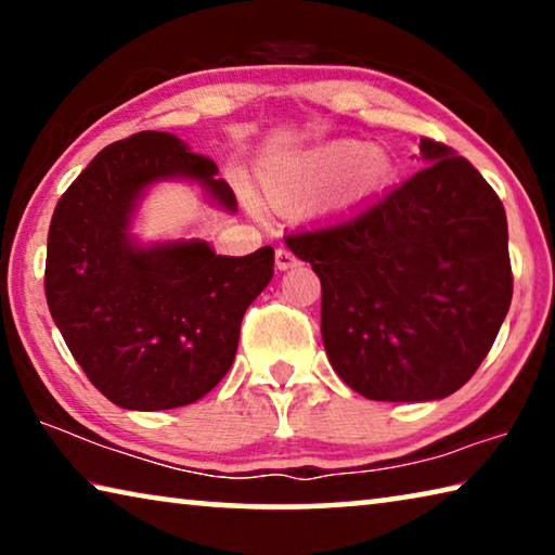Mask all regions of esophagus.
Listing matches in <instances>:
<instances>
[{
  "mask_svg": "<svg viewBox=\"0 0 555 555\" xmlns=\"http://www.w3.org/2000/svg\"><path fill=\"white\" fill-rule=\"evenodd\" d=\"M274 261H276V269H279V271H286V269L298 267V259H296L294 255H291L288 249H276Z\"/></svg>",
  "mask_w": 555,
  "mask_h": 555,
  "instance_id": "1",
  "label": "esophagus"
}]
</instances>
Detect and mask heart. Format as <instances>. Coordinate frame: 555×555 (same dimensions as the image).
<instances>
[{
  "instance_id": "obj_1",
  "label": "heart",
  "mask_w": 555,
  "mask_h": 555,
  "mask_svg": "<svg viewBox=\"0 0 555 555\" xmlns=\"http://www.w3.org/2000/svg\"><path fill=\"white\" fill-rule=\"evenodd\" d=\"M389 171V156L382 149L340 139L274 158L261 173V193L274 208H296L340 173L335 201L350 203L379 191Z\"/></svg>"
}]
</instances>
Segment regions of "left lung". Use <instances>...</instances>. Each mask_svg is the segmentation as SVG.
I'll return each instance as SVG.
<instances>
[{
  "instance_id": "obj_1",
  "label": "left lung",
  "mask_w": 555,
  "mask_h": 555,
  "mask_svg": "<svg viewBox=\"0 0 555 555\" xmlns=\"http://www.w3.org/2000/svg\"><path fill=\"white\" fill-rule=\"evenodd\" d=\"M424 168L340 222L288 234L321 279L333 370L372 401H436L490 352L512 304L502 201L446 144Z\"/></svg>"
}]
</instances>
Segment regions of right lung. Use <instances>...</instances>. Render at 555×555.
I'll return each mask as SVG.
<instances>
[{
    "instance_id": "obj_1",
    "label": "right lung",
    "mask_w": 555,
    "mask_h": 555,
    "mask_svg": "<svg viewBox=\"0 0 555 555\" xmlns=\"http://www.w3.org/2000/svg\"><path fill=\"white\" fill-rule=\"evenodd\" d=\"M210 158L168 131H139L92 158L55 205L46 255L53 323L98 391L129 411L203 399L234 362L240 325L274 276V249L218 255L201 237L144 242L139 208L158 183H191L234 215Z\"/></svg>"
}]
</instances>
